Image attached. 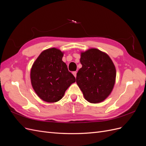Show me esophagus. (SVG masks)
<instances>
[{"mask_svg":"<svg viewBox=\"0 0 146 146\" xmlns=\"http://www.w3.org/2000/svg\"><path fill=\"white\" fill-rule=\"evenodd\" d=\"M72 74H73V75H74L75 77H77V72H76V71H74V72H72Z\"/></svg>","mask_w":146,"mask_h":146,"instance_id":"esophagus-1","label":"esophagus"}]
</instances>
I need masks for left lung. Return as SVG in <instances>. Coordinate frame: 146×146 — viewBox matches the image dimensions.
Here are the masks:
<instances>
[{
    "label": "left lung",
    "mask_w": 146,
    "mask_h": 146,
    "mask_svg": "<svg viewBox=\"0 0 146 146\" xmlns=\"http://www.w3.org/2000/svg\"><path fill=\"white\" fill-rule=\"evenodd\" d=\"M82 68L77 74L76 82L85 99L92 104L104 101L111 93L116 72L112 60L105 53L90 48L81 53Z\"/></svg>",
    "instance_id": "1"
}]
</instances>
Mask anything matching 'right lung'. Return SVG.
<instances>
[{"label":"right lung","instance_id":"obj_1","mask_svg":"<svg viewBox=\"0 0 146 146\" xmlns=\"http://www.w3.org/2000/svg\"><path fill=\"white\" fill-rule=\"evenodd\" d=\"M63 53L56 48L41 53L31 69V83L36 94L44 101L52 103L62 99L76 78L62 61Z\"/></svg>","mask_w":146,"mask_h":146}]
</instances>
